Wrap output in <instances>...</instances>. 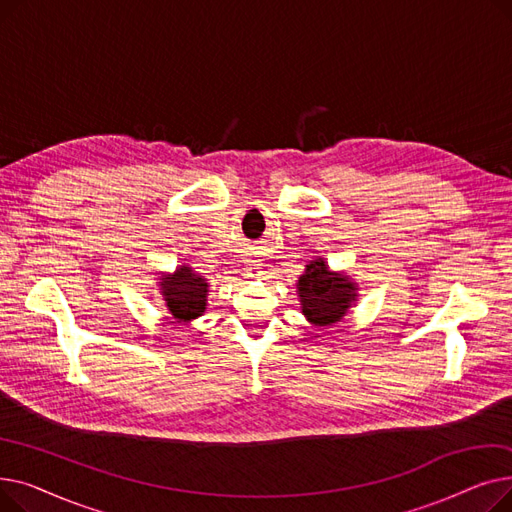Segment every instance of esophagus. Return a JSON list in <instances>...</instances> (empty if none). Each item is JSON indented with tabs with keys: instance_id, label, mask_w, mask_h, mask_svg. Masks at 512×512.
Returning <instances> with one entry per match:
<instances>
[{
	"instance_id": "1",
	"label": "esophagus",
	"mask_w": 512,
	"mask_h": 512,
	"mask_svg": "<svg viewBox=\"0 0 512 512\" xmlns=\"http://www.w3.org/2000/svg\"><path fill=\"white\" fill-rule=\"evenodd\" d=\"M245 272H247V276H249V278H259V276L263 274V267H261V263H259V261H251V263L247 265V270H245Z\"/></svg>"
}]
</instances>
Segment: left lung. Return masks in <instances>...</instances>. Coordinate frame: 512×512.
Listing matches in <instances>:
<instances>
[{
  "label": "left lung",
  "mask_w": 512,
  "mask_h": 512,
  "mask_svg": "<svg viewBox=\"0 0 512 512\" xmlns=\"http://www.w3.org/2000/svg\"><path fill=\"white\" fill-rule=\"evenodd\" d=\"M297 294L309 324L330 328L359 301V284L346 272H334L324 257H315L297 280Z\"/></svg>",
  "instance_id": "1"
}]
</instances>
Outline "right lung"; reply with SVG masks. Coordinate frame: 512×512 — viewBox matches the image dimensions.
I'll return each instance as SVG.
<instances>
[{
    "label": "right lung",
    "instance_id": "add662e5",
    "mask_svg": "<svg viewBox=\"0 0 512 512\" xmlns=\"http://www.w3.org/2000/svg\"><path fill=\"white\" fill-rule=\"evenodd\" d=\"M157 288L176 324L188 326L207 309L209 282L191 265L182 263L172 274H159Z\"/></svg>",
    "mask_w": 512,
    "mask_h": 512
}]
</instances>
